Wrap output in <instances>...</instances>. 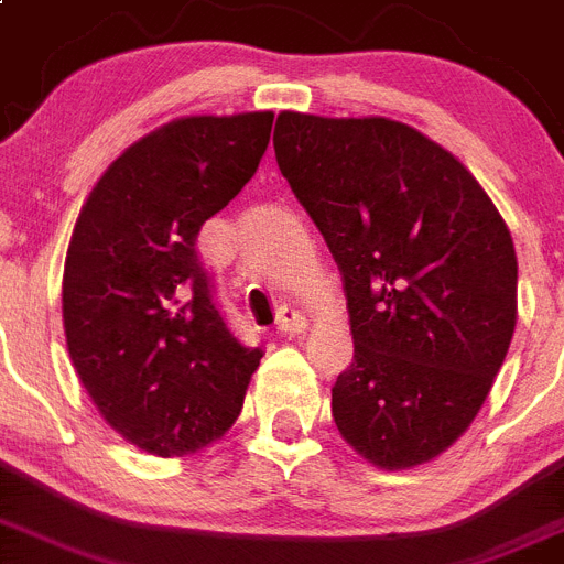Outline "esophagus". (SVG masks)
Instances as JSON below:
<instances>
[{
    "mask_svg": "<svg viewBox=\"0 0 564 564\" xmlns=\"http://www.w3.org/2000/svg\"><path fill=\"white\" fill-rule=\"evenodd\" d=\"M303 329H306V315L297 312L295 306H283L281 315H278V332L292 337V335H301Z\"/></svg>",
    "mask_w": 564,
    "mask_h": 564,
    "instance_id": "34e87169",
    "label": "esophagus"
}]
</instances>
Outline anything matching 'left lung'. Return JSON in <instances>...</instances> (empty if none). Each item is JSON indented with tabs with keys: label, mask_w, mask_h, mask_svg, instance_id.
Instances as JSON below:
<instances>
[{
	"label": "left lung",
	"mask_w": 564,
	"mask_h": 564,
	"mask_svg": "<svg viewBox=\"0 0 564 564\" xmlns=\"http://www.w3.org/2000/svg\"><path fill=\"white\" fill-rule=\"evenodd\" d=\"M272 144L343 275L355 360L332 389L337 431L386 471L429 463L474 423L511 346V232L403 121L283 110Z\"/></svg>",
	"instance_id": "1"
}]
</instances>
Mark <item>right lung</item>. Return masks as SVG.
<instances>
[{
  "label": "right lung",
  "mask_w": 564,
  "mask_h": 564,
  "mask_svg": "<svg viewBox=\"0 0 564 564\" xmlns=\"http://www.w3.org/2000/svg\"><path fill=\"white\" fill-rule=\"evenodd\" d=\"M272 119L170 121L127 147L78 213L62 278L73 369L101 417L155 457L224 437L261 364L215 306L195 241L254 175Z\"/></svg>",
  "instance_id": "right-lung-1"
}]
</instances>
